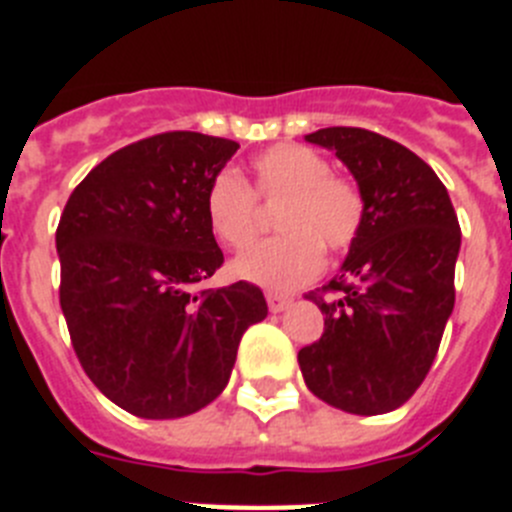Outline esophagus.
I'll return each instance as SVG.
<instances>
[{"label": "esophagus", "mask_w": 512, "mask_h": 512, "mask_svg": "<svg viewBox=\"0 0 512 512\" xmlns=\"http://www.w3.org/2000/svg\"><path fill=\"white\" fill-rule=\"evenodd\" d=\"M266 302H269L271 312H284L289 305H292V297L279 295V292H266Z\"/></svg>", "instance_id": "obj_1"}]
</instances>
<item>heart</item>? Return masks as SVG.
Listing matches in <instances>:
<instances>
[{
  "label": "heart",
  "instance_id": "obj_1",
  "mask_svg": "<svg viewBox=\"0 0 512 512\" xmlns=\"http://www.w3.org/2000/svg\"><path fill=\"white\" fill-rule=\"evenodd\" d=\"M277 207L282 235L251 248L233 261V274L243 282L274 292H289L318 277L325 251H346L364 228L366 202L356 182L333 174L312 148L282 143L266 148L251 161V187L233 171H220L205 194V217L212 235L225 248L243 251L259 230V207Z\"/></svg>",
  "mask_w": 512,
  "mask_h": 512
}]
</instances>
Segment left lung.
<instances>
[{
  "mask_svg": "<svg viewBox=\"0 0 512 512\" xmlns=\"http://www.w3.org/2000/svg\"><path fill=\"white\" fill-rule=\"evenodd\" d=\"M343 161L366 202L364 228L328 289L320 341L297 354L307 390L354 415L408 402L436 359L454 312L461 230L436 171L405 146L364 128L305 135Z\"/></svg>",
  "mask_w": 512,
  "mask_h": 512,
  "instance_id": "left-lung-1",
  "label": "left lung"
}]
</instances>
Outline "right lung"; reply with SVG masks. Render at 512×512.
Here are the masks:
<instances>
[{
  "mask_svg": "<svg viewBox=\"0 0 512 512\" xmlns=\"http://www.w3.org/2000/svg\"><path fill=\"white\" fill-rule=\"evenodd\" d=\"M238 148L187 130L138 140L94 166L63 207L56 251L71 343L94 387L138 418L210 405L248 325L269 312L256 284L194 292L223 264L205 194Z\"/></svg>",
  "mask_w": 512,
  "mask_h": 512,
  "instance_id": "obj_1",
  "label": "right lung"
}]
</instances>
